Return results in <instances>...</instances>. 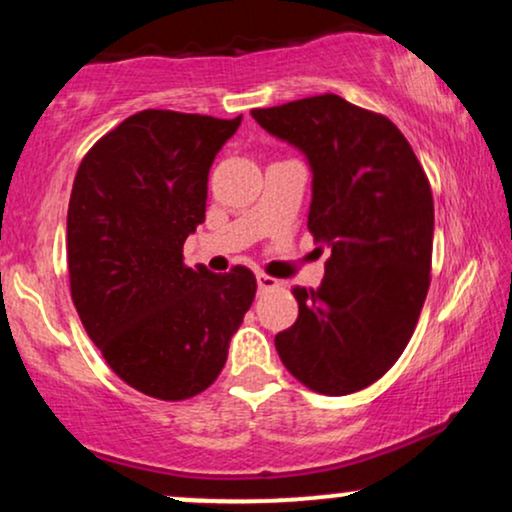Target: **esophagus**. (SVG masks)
<instances>
[{
    "mask_svg": "<svg viewBox=\"0 0 512 512\" xmlns=\"http://www.w3.org/2000/svg\"><path fill=\"white\" fill-rule=\"evenodd\" d=\"M257 286H260V291H272V289H279L281 281L269 274H257Z\"/></svg>",
    "mask_w": 512,
    "mask_h": 512,
    "instance_id": "esophagus-1",
    "label": "esophagus"
}]
</instances>
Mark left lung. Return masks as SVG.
I'll list each match as a JSON object with an SVG mask.
<instances>
[{"instance_id": "8db88e82", "label": "left lung", "mask_w": 512, "mask_h": 512, "mask_svg": "<svg viewBox=\"0 0 512 512\" xmlns=\"http://www.w3.org/2000/svg\"><path fill=\"white\" fill-rule=\"evenodd\" d=\"M252 117L308 156V231L332 250L317 289L293 286L298 320L276 334V351L313 392L351 395L395 366L419 322L431 286V182L395 122L334 93Z\"/></svg>"}]
</instances>
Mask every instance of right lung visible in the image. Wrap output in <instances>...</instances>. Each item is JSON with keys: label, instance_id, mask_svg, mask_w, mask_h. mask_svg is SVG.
I'll return each instance as SVG.
<instances>
[{"label": "right lung", "instance_id": "add662e5", "mask_svg": "<svg viewBox=\"0 0 512 512\" xmlns=\"http://www.w3.org/2000/svg\"><path fill=\"white\" fill-rule=\"evenodd\" d=\"M240 115L142 110L88 149L67 214L69 289L91 342L144 395L180 402L226 366L255 301L243 264L226 274L182 262L207 211L209 168Z\"/></svg>", "mask_w": 512, "mask_h": 512}]
</instances>
